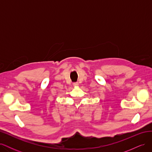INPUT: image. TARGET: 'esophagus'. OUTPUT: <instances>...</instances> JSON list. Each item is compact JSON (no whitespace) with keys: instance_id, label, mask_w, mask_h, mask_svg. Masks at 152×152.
I'll use <instances>...</instances> for the list:
<instances>
[{"instance_id":"34e87169","label":"esophagus","mask_w":152,"mask_h":152,"mask_svg":"<svg viewBox=\"0 0 152 152\" xmlns=\"http://www.w3.org/2000/svg\"><path fill=\"white\" fill-rule=\"evenodd\" d=\"M73 86L76 87V86H79V83H78V82H73Z\"/></svg>"}]
</instances>
